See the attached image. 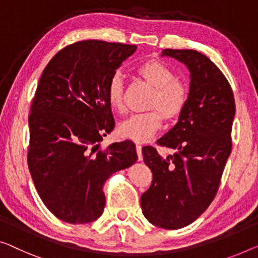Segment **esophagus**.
<instances>
[{
    "instance_id": "1",
    "label": "esophagus",
    "mask_w": 258,
    "mask_h": 258,
    "mask_svg": "<svg viewBox=\"0 0 258 258\" xmlns=\"http://www.w3.org/2000/svg\"><path fill=\"white\" fill-rule=\"evenodd\" d=\"M136 148H137L138 159H139V161H141L142 160V146L141 145H137Z\"/></svg>"
}]
</instances>
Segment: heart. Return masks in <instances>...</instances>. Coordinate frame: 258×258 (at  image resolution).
Listing matches in <instances>:
<instances>
[{
    "mask_svg": "<svg viewBox=\"0 0 258 258\" xmlns=\"http://www.w3.org/2000/svg\"><path fill=\"white\" fill-rule=\"evenodd\" d=\"M154 92L148 103L152 111L131 116L119 125V134L125 139L145 142L155 134L166 119L177 118L187 103V89L182 82L176 80L175 73L163 62L147 60L136 68ZM106 97L110 106L117 112L125 110V84L120 73L112 74L106 88Z\"/></svg>",
    "mask_w": 258,
    "mask_h": 258,
    "instance_id": "heart-1",
    "label": "heart"
}]
</instances>
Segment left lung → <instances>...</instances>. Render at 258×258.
<instances>
[{
	"label": "left lung",
	"instance_id": "1",
	"mask_svg": "<svg viewBox=\"0 0 258 258\" xmlns=\"http://www.w3.org/2000/svg\"><path fill=\"white\" fill-rule=\"evenodd\" d=\"M190 72V91L178 121L157 142L174 149L163 159L152 146L142 148L153 172L140 198L145 218L160 228L178 229L194 222L217 195L232 152L235 116L233 90L220 69L195 49H163Z\"/></svg>",
	"mask_w": 258,
	"mask_h": 258
}]
</instances>
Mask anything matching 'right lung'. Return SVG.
<instances>
[{"mask_svg": "<svg viewBox=\"0 0 258 258\" xmlns=\"http://www.w3.org/2000/svg\"><path fill=\"white\" fill-rule=\"evenodd\" d=\"M136 45L83 40L56 53L32 99L28 166L38 195L57 219L88 224L105 206L103 185L138 160L125 140L101 149L114 127L106 88Z\"/></svg>", "mask_w": 258, "mask_h": 258, "instance_id": "add662e5", "label": "right lung"}]
</instances>
